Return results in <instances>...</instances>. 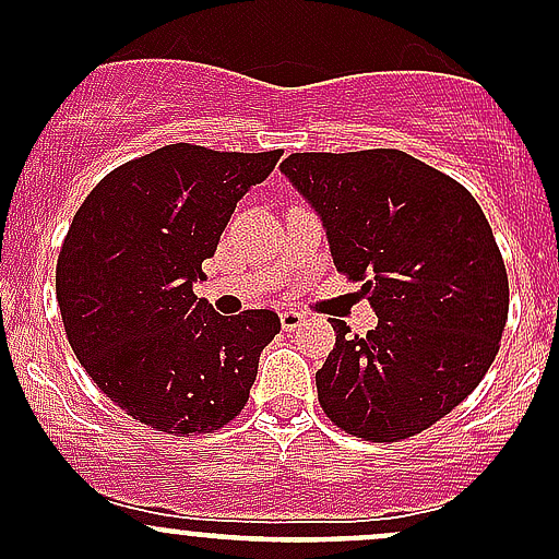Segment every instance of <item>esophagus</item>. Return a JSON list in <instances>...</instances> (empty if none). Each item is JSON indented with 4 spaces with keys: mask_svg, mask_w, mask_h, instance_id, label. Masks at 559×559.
<instances>
[{
    "mask_svg": "<svg viewBox=\"0 0 559 559\" xmlns=\"http://www.w3.org/2000/svg\"><path fill=\"white\" fill-rule=\"evenodd\" d=\"M302 324H306V316H302L300 311H284V313H281V326H284V332L300 330Z\"/></svg>",
    "mask_w": 559,
    "mask_h": 559,
    "instance_id": "1",
    "label": "esophagus"
}]
</instances>
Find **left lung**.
I'll return each mask as SVG.
<instances>
[{
    "label": "left lung",
    "instance_id": "1",
    "mask_svg": "<svg viewBox=\"0 0 559 559\" xmlns=\"http://www.w3.org/2000/svg\"><path fill=\"white\" fill-rule=\"evenodd\" d=\"M311 202L332 262L362 284L379 326L337 341L316 389L348 436L394 443L460 405L498 354L509 275L471 191L394 148L292 154L281 165Z\"/></svg>",
    "mask_w": 559,
    "mask_h": 559
}]
</instances>
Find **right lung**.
Here are the masks:
<instances>
[{"instance_id":"obj_1","label":"right lung","mask_w":559,"mask_h":559,"mask_svg":"<svg viewBox=\"0 0 559 559\" xmlns=\"http://www.w3.org/2000/svg\"><path fill=\"white\" fill-rule=\"evenodd\" d=\"M278 159L165 145L105 175L78 207L56 264L67 341L132 419L170 436L213 432L248 403L278 313L222 316L194 284L238 200Z\"/></svg>"}]
</instances>
